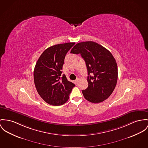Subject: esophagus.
<instances>
[{
  "mask_svg": "<svg viewBox=\"0 0 148 148\" xmlns=\"http://www.w3.org/2000/svg\"><path fill=\"white\" fill-rule=\"evenodd\" d=\"M78 82H79V79H77L75 80V83L76 84H77L78 83Z\"/></svg>",
  "mask_w": 148,
  "mask_h": 148,
  "instance_id": "1",
  "label": "esophagus"
}]
</instances>
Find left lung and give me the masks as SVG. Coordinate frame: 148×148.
Instances as JSON below:
<instances>
[{"mask_svg":"<svg viewBox=\"0 0 148 148\" xmlns=\"http://www.w3.org/2000/svg\"><path fill=\"white\" fill-rule=\"evenodd\" d=\"M70 53L80 54L88 71L87 89L82 90L84 98L92 103L107 99L113 93L118 79V66L113 55L94 42L77 43ZM93 74V76L89 74Z\"/></svg>","mask_w":148,"mask_h":148,"instance_id":"obj_1","label":"left lung"}]
</instances>
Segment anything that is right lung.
<instances>
[{"label":"right lung","mask_w":148,"mask_h":148,"mask_svg":"<svg viewBox=\"0 0 148 148\" xmlns=\"http://www.w3.org/2000/svg\"><path fill=\"white\" fill-rule=\"evenodd\" d=\"M75 43L51 46L42 53L38 60L34 71L35 86L40 96L48 104L59 106L68 100L75 84L61 77L64 59Z\"/></svg>","instance_id":"add662e5"}]
</instances>
